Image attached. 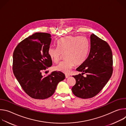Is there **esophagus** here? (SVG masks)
<instances>
[{
    "label": "esophagus",
    "instance_id": "1",
    "mask_svg": "<svg viewBox=\"0 0 126 126\" xmlns=\"http://www.w3.org/2000/svg\"><path fill=\"white\" fill-rule=\"evenodd\" d=\"M69 77H70V75H67V74H66V75H65V77H66V78H69Z\"/></svg>",
    "mask_w": 126,
    "mask_h": 126
}]
</instances>
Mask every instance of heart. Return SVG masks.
Returning a JSON list of instances; mask_svg holds the SVG:
<instances>
[{
  "instance_id": "heart-1",
  "label": "heart",
  "mask_w": 126,
  "mask_h": 126,
  "mask_svg": "<svg viewBox=\"0 0 126 126\" xmlns=\"http://www.w3.org/2000/svg\"><path fill=\"white\" fill-rule=\"evenodd\" d=\"M57 45L58 48L50 47L48 49L50 59L57 63L64 54L66 60L55 67L56 71L69 73L75 65L82 64L87 58L90 44L88 40L83 36H68L59 40Z\"/></svg>"
}]
</instances>
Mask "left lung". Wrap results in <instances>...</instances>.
<instances>
[{
	"instance_id": "left-lung-1",
	"label": "left lung",
	"mask_w": 126,
	"mask_h": 126,
	"mask_svg": "<svg viewBox=\"0 0 126 126\" xmlns=\"http://www.w3.org/2000/svg\"><path fill=\"white\" fill-rule=\"evenodd\" d=\"M82 74L73 76L76 84L72 91L76 96L88 99L97 95L110 79L113 73V55L107 42L92 34L90 50L85 62L76 69ZM86 74L85 78L82 75Z\"/></svg>"
}]
</instances>
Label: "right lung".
I'll use <instances>...</instances> for the list:
<instances>
[{"instance_id": "add662e5", "label": "right lung", "mask_w": 126, "mask_h": 126, "mask_svg": "<svg viewBox=\"0 0 126 126\" xmlns=\"http://www.w3.org/2000/svg\"><path fill=\"white\" fill-rule=\"evenodd\" d=\"M51 41L50 34L35 33L18 44L13 54L14 75L24 92L33 99L51 97L58 83L65 78L64 73L56 71L42 75V72L52 65L48 53Z\"/></svg>"}]
</instances>
